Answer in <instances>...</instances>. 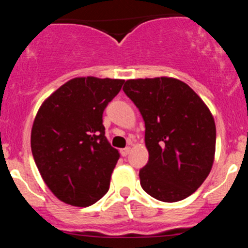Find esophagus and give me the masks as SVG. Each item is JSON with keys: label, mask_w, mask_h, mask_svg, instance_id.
Wrapping results in <instances>:
<instances>
[{"label": "esophagus", "mask_w": 248, "mask_h": 248, "mask_svg": "<svg viewBox=\"0 0 248 248\" xmlns=\"http://www.w3.org/2000/svg\"><path fill=\"white\" fill-rule=\"evenodd\" d=\"M129 153H130V148H129V146L128 148H124L120 150V154H122V156H128Z\"/></svg>", "instance_id": "esophagus-1"}]
</instances>
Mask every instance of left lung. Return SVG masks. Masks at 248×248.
Instances as JSON below:
<instances>
[{
	"label": "left lung",
	"instance_id": "8db88e82",
	"mask_svg": "<svg viewBox=\"0 0 248 248\" xmlns=\"http://www.w3.org/2000/svg\"><path fill=\"white\" fill-rule=\"evenodd\" d=\"M123 91L145 122L149 161L139 171L144 191L164 202L194 194L215 160L216 125L207 105L170 77L129 79Z\"/></svg>",
	"mask_w": 248,
	"mask_h": 248
}]
</instances>
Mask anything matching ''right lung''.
I'll return each mask as SVG.
<instances>
[{
	"mask_svg": "<svg viewBox=\"0 0 248 248\" xmlns=\"http://www.w3.org/2000/svg\"><path fill=\"white\" fill-rule=\"evenodd\" d=\"M124 79L77 77L39 107L31 131L34 163L58 200L93 205L109 190L119 151L105 137L103 111Z\"/></svg>",
	"mask_w": 248,
	"mask_h": 248,
	"instance_id": "obj_1",
	"label": "right lung"
}]
</instances>
